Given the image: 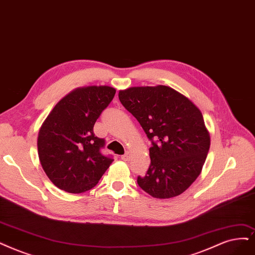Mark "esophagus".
<instances>
[{"instance_id":"34e87169","label":"esophagus","mask_w":255,"mask_h":255,"mask_svg":"<svg viewBox=\"0 0 255 255\" xmlns=\"http://www.w3.org/2000/svg\"><path fill=\"white\" fill-rule=\"evenodd\" d=\"M121 158L123 159V161H125V162L129 161V159H130V153H129V152H126L124 155L121 156Z\"/></svg>"}]
</instances>
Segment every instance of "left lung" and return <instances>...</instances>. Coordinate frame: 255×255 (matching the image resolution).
<instances>
[{"label":"left lung","instance_id":"obj_1","mask_svg":"<svg viewBox=\"0 0 255 255\" xmlns=\"http://www.w3.org/2000/svg\"><path fill=\"white\" fill-rule=\"evenodd\" d=\"M119 99L152 140L151 162L138 186L155 199L182 194L201 174L210 148L201 110L164 85L120 90Z\"/></svg>","mask_w":255,"mask_h":255}]
</instances>
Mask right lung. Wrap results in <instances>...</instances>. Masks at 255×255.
Instances as JSON below:
<instances>
[{"mask_svg":"<svg viewBox=\"0 0 255 255\" xmlns=\"http://www.w3.org/2000/svg\"><path fill=\"white\" fill-rule=\"evenodd\" d=\"M110 86L75 88L60 100L37 134V154L43 170L60 189L83 193L96 186L113 159L100 149L105 140L93 126L116 94Z\"/></svg>","mask_w":255,"mask_h":255,"instance_id":"1","label":"right lung"}]
</instances>
